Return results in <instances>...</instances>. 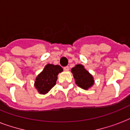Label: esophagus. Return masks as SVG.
Here are the masks:
<instances>
[{"label":"esophagus","mask_w":130,"mask_h":130,"mask_svg":"<svg viewBox=\"0 0 130 130\" xmlns=\"http://www.w3.org/2000/svg\"><path fill=\"white\" fill-rule=\"evenodd\" d=\"M69 67H68V66H66V67H63V69L65 70V71H69Z\"/></svg>","instance_id":"1"}]
</instances>
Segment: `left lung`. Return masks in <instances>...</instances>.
Masks as SVG:
<instances>
[{
  "instance_id": "left-lung-1",
  "label": "left lung",
  "mask_w": 130,
  "mask_h": 130,
  "mask_svg": "<svg viewBox=\"0 0 130 130\" xmlns=\"http://www.w3.org/2000/svg\"><path fill=\"white\" fill-rule=\"evenodd\" d=\"M75 83L82 88L87 90L94 84L92 75L86 71L83 65H77L71 69Z\"/></svg>"
}]
</instances>
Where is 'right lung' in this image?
I'll return each mask as SVG.
<instances>
[{
  "label": "right lung",
  "mask_w": 130,
  "mask_h": 130,
  "mask_svg": "<svg viewBox=\"0 0 130 130\" xmlns=\"http://www.w3.org/2000/svg\"><path fill=\"white\" fill-rule=\"evenodd\" d=\"M63 71V68L59 65L48 64L38 75L35 81V87L40 94L47 93L56 84L57 75Z\"/></svg>",
  "instance_id": "right-lung-1"
}]
</instances>
